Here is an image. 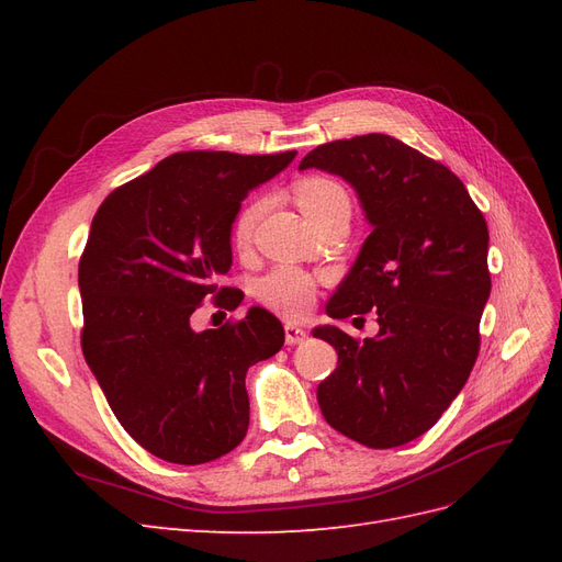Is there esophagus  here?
Returning <instances> with one entry per match:
<instances>
[{
    "instance_id": "esophagus-1",
    "label": "esophagus",
    "mask_w": 562,
    "mask_h": 562,
    "mask_svg": "<svg viewBox=\"0 0 562 562\" xmlns=\"http://www.w3.org/2000/svg\"><path fill=\"white\" fill-rule=\"evenodd\" d=\"M304 339H307V330H302V328L293 326V323H288V326H285V345L295 347V345L304 342Z\"/></svg>"
}]
</instances>
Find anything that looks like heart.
I'll list each match as a JSON object with an SVG mask.
<instances>
[{
    "label": "heart",
    "instance_id": "obj_1",
    "mask_svg": "<svg viewBox=\"0 0 562 562\" xmlns=\"http://www.w3.org/2000/svg\"><path fill=\"white\" fill-rule=\"evenodd\" d=\"M295 199H297V206L307 217H314L335 206H349V196L345 192V187L337 180L323 178V176L302 178L295 184ZM262 211H265V201L252 199L239 211V215L234 217L232 239L236 248H246L250 244L255 225H258ZM255 293H258V297L267 304V307L277 310L279 314H285L291 318H297L312 310L314 297H316V281L307 274V271L285 265V267L271 269L267 277H262L258 285H255Z\"/></svg>",
    "mask_w": 562,
    "mask_h": 562
}]
</instances>
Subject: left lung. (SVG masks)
<instances>
[{"instance_id": "obj_1", "label": "left lung", "mask_w": 562, "mask_h": 562, "mask_svg": "<svg viewBox=\"0 0 562 562\" xmlns=\"http://www.w3.org/2000/svg\"><path fill=\"white\" fill-rule=\"evenodd\" d=\"M347 180L372 232L328 302L330 318L375 310L380 333L314 328L337 351L316 389L333 429L368 448L427 434L467 384L490 297L487 225L448 166L384 133L318 145L300 161Z\"/></svg>"}]
</instances>
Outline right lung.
Instances as JSON below:
<instances>
[{
	"label": "right lung",
	"mask_w": 562,
	"mask_h": 562,
	"mask_svg": "<svg viewBox=\"0 0 562 562\" xmlns=\"http://www.w3.org/2000/svg\"><path fill=\"white\" fill-rule=\"evenodd\" d=\"M178 151L100 203L79 260L81 351L126 434L173 464H206L248 431L246 372L283 347L281 321L262 307L196 333L211 300L236 310L223 283L241 201L295 159Z\"/></svg>",
	"instance_id": "add662e5"
}]
</instances>
